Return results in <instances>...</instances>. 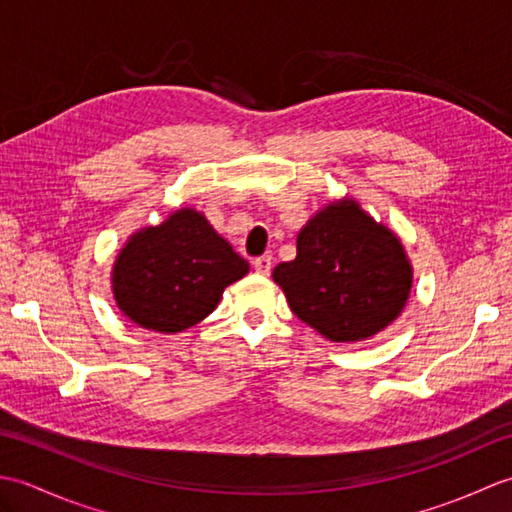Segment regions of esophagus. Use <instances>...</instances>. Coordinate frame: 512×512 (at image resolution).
Wrapping results in <instances>:
<instances>
[{"instance_id":"obj_1","label":"esophagus","mask_w":512,"mask_h":512,"mask_svg":"<svg viewBox=\"0 0 512 512\" xmlns=\"http://www.w3.org/2000/svg\"><path fill=\"white\" fill-rule=\"evenodd\" d=\"M253 268H255L257 275H270V268H273V257H270V255L257 257L253 262Z\"/></svg>"}]
</instances>
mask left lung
I'll list each match as a JSON object with an SVG mask.
<instances>
[{
    "label": "left lung",
    "instance_id": "1",
    "mask_svg": "<svg viewBox=\"0 0 512 512\" xmlns=\"http://www.w3.org/2000/svg\"><path fill=\"white\" fill-rule=\"evenodd\" d=\"M273 279L303 323L334 343H354L398 319L413 270L400 239L343 198L310 217L297 257L279 264Z\"/></svg>",
    "mask_w": 512,
    "mask_h": 512
}]
</instances>
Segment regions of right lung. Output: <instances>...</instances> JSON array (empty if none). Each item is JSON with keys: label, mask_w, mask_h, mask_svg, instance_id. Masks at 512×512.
Returning <instances> with one entry per match:
<instances>
[{"label": "right lung", "mask_w": 512, "mask_h": 512, "mask_svg": "<svg viewBox=\"0 0 512 512\" xmlns=\"http://www.w3.org/2000/svg\"><path fill=\"white\" fill-rule=\"evenodd\" d=\"M246 273V259L187 206L127 239L112 268V292L129 321L173 334L209 317L224 288Z\"/></svg>", "instance_id": "right-lung-1"}]
</instances>
